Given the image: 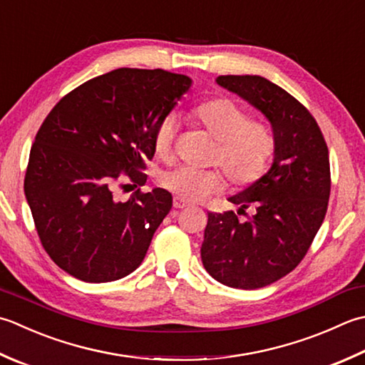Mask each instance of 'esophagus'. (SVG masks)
<instances>
[{"label":"esophagus","instance_id":"obj_1","mask_svg":"<svg viewBox=\"0 0 365 365\" xmlns=\"http://www.w3.org/2000/svg\"><path fill=\"white\" fill-rule=\"evenodd\" d=\"M173 205H174V209H185V207H188L190 204L187 201H183V199H180V197H174Z\"/></svg>","mask_w":365,"mask_h":365}]
</instances>
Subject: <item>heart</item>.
Wrapping results in <instances>:
<instances>
[{
	"label": "heart",
	"instance_id": "obj_1",
	"mask_svg": "<svg viewBox=\"0 0 365 365\" xmlns=\"http://www.w3.org/2000/svg\"><path fill=\"white\" fill-rule=\"evenodd\" d=\"M192 117L218 140L212 163L217 164L234 187H247L267 170L274 152V135L258 120L250 118L244 106L230 98H215L192 109ZM177 131L175 113H168L156 128L153 145L161 158L173 153ZM158 182L164 190L187 201H202L223 187L218 169H196L177 166L160 174Z\"/></svg>",
	"mask_w": 365,
	"mask_h": 365
}]
</instances>
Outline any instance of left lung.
<instances>
[{"mask_svg":"<svg viewBox=\"0 0 365 365\" xmlns=\"http://www.w3.org/2000/svg\"><path fill=\"white\" fill-rule=\"evenodd\" d=\"M272 125L274 164L266 175L230 197L245 213H209L201 258L207 272L231 288L256 289L294 270L323 223L331 195L329 150L315 117L288 91L259 76H220Z\"/></svg>","mask_w":365,"mask_h":365,"instance_id":"left-lung-1","label":"left lung"}]
</instances>
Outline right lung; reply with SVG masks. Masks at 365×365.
Masks as SVG:
<instances>
[{
    "label": "right lung",
    "instance_id": "obj_1",
    "mask_svg": "<svg viewBox=\"0 0 365 365\" xmlns=\"http://www.w3.org/2000/svg\"><path fill=\"white\" fill-rule=\"evenodd\" d=\"M191 78L163 69L120 68L69 91L42 121L28 160L25 196L52 261L78 280L104 283L140 266L173 207L147 182L155 133Z\"/></svg>",
    "mask_w": 365,
    "mask_h": 365
}]
</instances>
